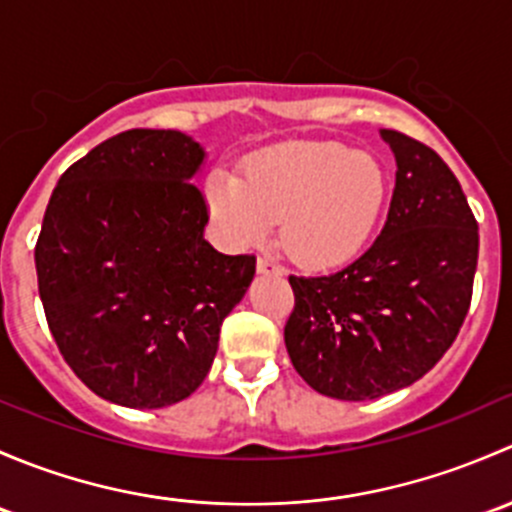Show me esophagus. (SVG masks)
<instances>
[{"label": "esophagus", "mask_w": 512, "mask_h": 512, "mask_svg": "<svg viewBox=\"0 0 512 512\" xmlns=\"http://www.w3.org/2000/svg\"><path fill=\"white\" fill-rule=\"evenodd\" d=\"M257 272H260V275L282 277V272L285 270H282L275 260H270V257H257Z\"/></svg>", "instance_id": "esophagus-1"}]
</instances>
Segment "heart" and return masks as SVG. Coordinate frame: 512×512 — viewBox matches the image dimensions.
I'll return each instance as SVG.
<instances>
[{
	"instance_id": "heart-1",
	"label": "heart",
	"mask_w": 512,
	"mask_h": 512,
	"mask_svg": "<svg viewBox=\"0 0 512 512\" xmlns=\"http://www.w3.org/2000/svg\"><path fill=\"white\" fill-rule=\"evenodd\" d=\"M384 203L379 160L342 143H289L252 158L245 180L225 170L208 180V205L232 240L257 242L282 220V247L309 267L359 255Z\"/></svg>"
}]
</instances>
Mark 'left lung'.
Instances as JSON below:
<instances>
[{"label": "left lung", "instance_id": "obj_1", "mask_svg": "<svg viewBox=\"0 0 512 512\" xmlns=\"http://www.w3.org/2000/svg\"><path fill=\"white\" fill-rule=\"evenodd\" d=\"M379 133L396 158L381 235L334 275L289 277V359L342 401L379 399L431 371L466 319L478 265V223L451 168L404 133Z\"/></svg>", "mask_w": 512, "mask_h": 512}]
</instances>
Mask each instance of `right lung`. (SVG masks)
I'll return each mask as SVG.
<instances>
[{"label": "right lung", "instance_id": "add662e5", "mask_svg": "<svg viewBox=\"0 0 512 512\" xmlns=\"http://www.w3.org/2000/svg\"><path fill=\"white\" fill-rule=\"evenodd\" d=\"M205 163L180 131L133 128L59 178L36 240L51 337L101 399L163 409L213 366L223 319L245 297L255 257L205 240Z\"/></svg>", "mask_w": 512, "mask_h": 512}]
</instances>
